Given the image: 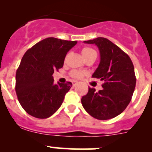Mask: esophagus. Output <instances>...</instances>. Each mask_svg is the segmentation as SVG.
Returning <instances> with one entry per match:
<instances>
[{"label":"esophagus","instance_id":"34e87169","mask_svg":"<svg viewBox=\"0 0 152 152\" xmlns=\"http://www.w3.org/2000/svg\"><path fill=\"white\" fill-rule=\"evenodd\" d=\"M72 83H73V87H75V86H76L78 85V82H76V81H73V82H72Z\"/></svg>","mask_w":152,"mask_h":152}]
</instances>
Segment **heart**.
Segmentation results:
<instances>
[{
  "mask_svg": "<svg viewBox=\"0 0 152 152\" xmlns=\"http://www.w3.org/2000/svg\"><path fill=\"white\" fill-rule=\"evenodd\" d=\"M93 53H96V51L89 47H85L82 49V54L85 59L88 58L89 56H91V55H93ZM71 75L73 77L76 78V79H81L83 76V73L78 71V70H73L71 72Z\"/></svg>",
  "mask_w": 152,
  "mask_h": 152,
  "instance_id": "heart-1",
  "label": "heart"
}]
</instances>
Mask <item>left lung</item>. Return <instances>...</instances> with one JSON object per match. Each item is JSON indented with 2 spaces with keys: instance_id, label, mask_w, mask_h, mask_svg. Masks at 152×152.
I'll use <instances>...</instances> for the list:
<instances>
[{
  "instance_id": "obj_1",
  "label": "left lung",
  "mask_w": 152,
  "mask_h": 152,
  "mask_svg": "<svg viewBox=\"0 0 152 152\" xmlns=\"http://www.w3.org/2000/svg\"><path fill=\"white\" fill-rule=\"evenodd\" d=\"M95 44L100 52V63L92 77L103 81V89L89 87L82 98L84 109L92 117L108 120L123 113L129 104L136 85L134 65L129 56L107 38L84 41Z\"/></svg>"
}]
</instances>
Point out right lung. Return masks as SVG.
Segmentation results:
<instances>
[{
    "mask_svg": "<svg viewBox=\"0 0 152 152\" xmlns=\"http://www.w3.org/2000/svg\"><path fill=\"white\" fill-rule=\"evenodd\" d=\"M76 43L48 37L23 55L16 72L15 90L20 104L30 115L48 118L61 107L72 83L54 84L52 75L63 67L67 53Z\"/></svg>",
    "mask_w": 152,
    "mask_h": 152,
    "instance_id": "1",
    "label": "right lung"
}]
</instances>
